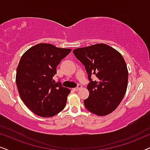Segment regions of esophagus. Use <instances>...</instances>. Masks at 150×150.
<instances>
[{
	"mask_svg": "<svg viewBox=\"0 0 150 150\" xmlns=\"http://www.w3.org/2000/svg\"><path fill=\"white\" fill-rule=\"evenodd\" d=\"M81 88H82V86H81V85H79V86H78L77 87L74 88L73 90H74V91H79V90L81 89Z\"/></svg>",
	"mask_w": 150,
	"mask_h": 150,
	"instance_id": "obj_1",
	"label": "esophagus"
}]
</instances>
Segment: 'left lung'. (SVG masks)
Instances as JSON below:
<instances>
[{"label":"left lung","instance_id":"left-lung-1","mask_svg":"<svg viewBox=\"0 0 150 150\" xmlns=\"http://www.w3.org/2000/svg\"><path fill=\"white\" fill-rule=\"evenodd\" d=\"M85 65L90 83L89 92L84 104L89 111L98 116L111 113L117 108L128 87V71L122 55L105 44H97L73 50ZM91 74L97 80L93 81Z\"/></svg>","mask_w":150,"mask_h":150}]
</instances>
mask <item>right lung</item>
Wrapping results in <instances>:
<instances>
[{"label":"right lung","instance_id":"1","mask_svg":"<svg viewBox=\"0 0 150 150\" xmlns=\"http://www.w3.org/2000/svg\"><path fill=\"white\" fill-rule=\"evenodd\" d=\"M71 49L38 44L26 50L20 59L16 81L20 98L37 115L50 117L66 105L70 90L55 83L57 66Z\"/></svg>","mask_w":150,"mask_h":150}]
</instances>
